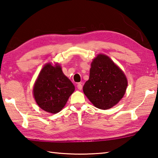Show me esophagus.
Segmentation results:
<instances>
[{"label":"esophagus","instance_id":"1","mask_svg":"<svg viewBox=\"0 0 158 158\" xmlns=\"http://www.w3.org/2000/svg\"><path fill=\"white\" fill-rule=\"evenodd\" d=\"M77 89H78L79 90H81V89H82V84H81V83H77Z\"/></svg>","mask_w":158,"mask_h":158}]
</instances>
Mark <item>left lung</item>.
Listing matches in <instances>:
<instances>
[{"label": "left lung", "instance_id": "left-lung-1", "mask_svg": "<svg viewBox=\"0 0 158 158\" xmlns=\"http://www.w3.org/2000/svg\"><path fill=\"white\" fill-rule=\"evenodd\" d=\"M127 86L123 72L109 57L100 54L91 64L89 78L84 85L83 92L95 107L107 110L123 98Z\"/></svg>", "mask_w": 158, "mask_h": 158}]
</instances>
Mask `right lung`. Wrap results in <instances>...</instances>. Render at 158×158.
I'll return each mask as SVG.
<instances>
[{
	"instance_id": "obj_1",
	"label": "right lung",
	"mask_w": 158,
	"mask_h": 158,
	"mask_svg": "<svg viewBox=\"0 0 158 158\" xmlns=\"http://www.w3.org/2000/svg\"><path fill=\"white\" fill-rule=\"evenodd\" d=\"M75 90V87L64 75L60 66L47 64L41 69L36 81L33 94L36 102L47 112L61 111Z\"/></svg>"
}]
</instances>
